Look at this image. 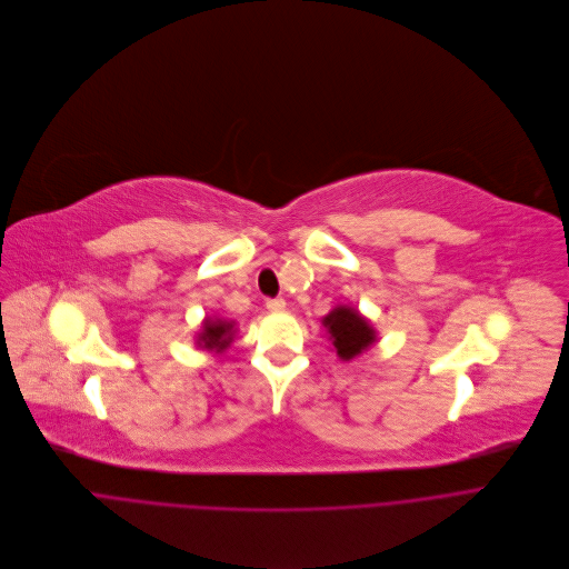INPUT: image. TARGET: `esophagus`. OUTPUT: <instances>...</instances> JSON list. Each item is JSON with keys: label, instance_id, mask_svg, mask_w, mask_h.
I'll use <instances>...</instances> for the list:
<instances>
[{"label": "esophagus", "instance_id": "esophagus-1", "mask_svg": "<svg viewBox=\"0 0 569 569\" xmlns=\"http://www.w3.org/2000/svg\"><path fill=\"white\" fill-rule=\"evenodd\" d=\"M266 308H268L270 312H283V310H286V299H281V297L268 299V301H266Z\"/></svg>", "mask_w": 569, "mask_h": 569}]
</instances>
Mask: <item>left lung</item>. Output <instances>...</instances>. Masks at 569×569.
Here are the masks:
<instances>
[{"label": "left lung", "instance_id": "1", "mask_svg": "<svg viewBox=\"0 0 569 569\" xmlns=\"http://www.w3.org/2000/svg\"><path fill=\"white\" fill-rule=\"evenodd\" d=\"M323 326L330 332L332 346L341 359H352L375 341L370 323L352 308L339 306L323 317Z\"/></svg>", "mask_w": 569, "mask_h": 569}]
</instances>
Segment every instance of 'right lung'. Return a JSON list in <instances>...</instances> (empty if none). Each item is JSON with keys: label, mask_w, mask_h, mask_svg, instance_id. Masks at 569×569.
Returning a JSON list of instances; mask_svg holds the SVG:
<instances>
[{"label": "right lung", "mask_w": 569, "mask_h": 569, "mask_svg": "<svg viewBox=\"0 0 569 569\" xmlns=\"http://www.w3.org/2000/svg\"><path fill=\"white\" fill-rule=\"evenodd\" d=\"M232 323L228 321H212V319H206L203 323V332L199 335V346L201 348H208V350H214V352H221L230 346L232 341Z\"/></svg>", "instance_id": "1"}]
</instances>
